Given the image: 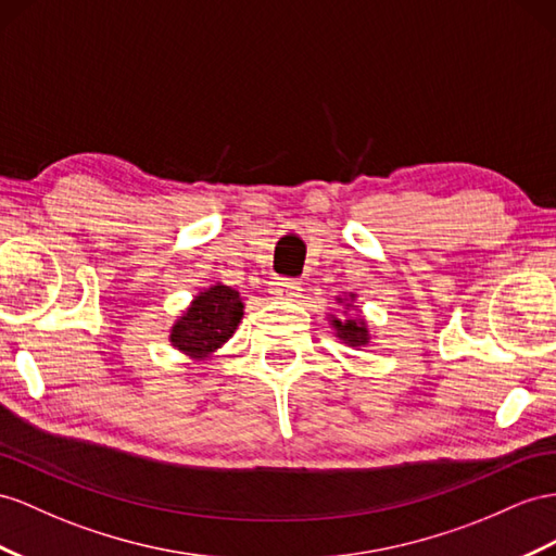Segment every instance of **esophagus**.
Listing matches in <instances>:
<instances>
[{
    "instance_id": "obj_1",
    "label": "esophagus",
    "mask_w": 556,
    "mask_h": 556,
    "mask_svg": "<svg viewBox=\"0 0 556 556\" xmlns=\"http://www.w3.org/2000/svg\"><path fill=\"white\" fill-rule=\"evenodd\" d=\"M301 291H303L301 281L287 279V277H279L269 283V293H273V298H279V301H293V298Z\"/></svg>"
}]
</instances>
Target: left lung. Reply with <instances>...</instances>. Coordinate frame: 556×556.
I'll use <instances>...</instances> for the list:
<instances>
[{
	"label": "left lung",
	"instance_id": "1",
	"mask_svg": "<svg viewBox=\"0 0 556 556\" xmlns=\"http://www.w3.org/2000/svg\"><path fill=\"white\" fill-rule=\"evenodd\" d=\"M338 303H345V309L354 307V293H350V298H336ZM331 326L336 329V336L343 340L345 345L350 348H366L368 340H371V336H368V329H366V321L362 317L357 319H338V317H331Z\"/></svg>",
	"mask_w": 556,
	"mask_h": 556
}]
</instances>
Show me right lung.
<instances>
[{"label":"right lung","instance_id":"obj_1","mask_svg":"<svg viewBox=\"0 0 556 556\" xmlns=\"http://www.w3.org/2000/svg\"><path fill=\"white\" fill-rule=\"evenodd\" d=\"M241 315H244V303H241L239 291L216 283V287L194 295L182 317L170 326L168 340L190 359H208L232 338Z\"/></svg>","mask_w":556,"mask_h":556}]
</instances>
